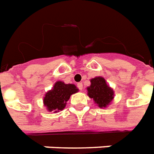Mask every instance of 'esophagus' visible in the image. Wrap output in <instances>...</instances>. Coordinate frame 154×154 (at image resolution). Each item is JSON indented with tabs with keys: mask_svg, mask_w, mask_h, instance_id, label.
<instances>
[{
	"mask_svg": "<svg viewBox=\"0 0 154 154\" xmlns=\"http://www.w3.org/2000/svg\"><path fill=\"white\" fill-rule=\"evenodd\" d=\"M77 88H78L80 90H82V89H83V85H82V82H79V83H77Z\"/></svg>",
	"mask_w": 154,
	"mask_h": 154,
	"instance_id": "1",
	"label": "esophagus"
}]
</instances>
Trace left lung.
Wrapping results in <instances>:
<instances>
[{"mask_svg":"<svg viewBox=\"0 0 154 154\" xmlns=\"http://www.w3.org/2000/svg\"><path fill=\"white\" fill-rule=\"evenodd\" d=\"M90 82L91 85L87 88L89 97L93 98L99 107H106L113 99V90L106 85L103 77L93 78Z\"/></svg>","mask_w":154,"mask_h":154,"instance_id":"1","label":"left lung"}]
</instances>
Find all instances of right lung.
I'll return each mask as SVG.
<instances>
[{
	"instance_id": "1",
	"label": "right lung",
	"mask_w": 154,
	"mask_h": 154,
	"mask_svg": "<svg viewBox=\"0 0 154 154\" xmlns=\"http://www.w3.org/2000/svg\"><path fill=\"white\" fill-rule=\"evenodd\" d=\"M78 91L77 87L72 84H64L62 82H57L53 89L46 94L44 97V105L49 111L56 112L65 107L66 102L72 94Z\"/></svg>"
}]
</instances>
